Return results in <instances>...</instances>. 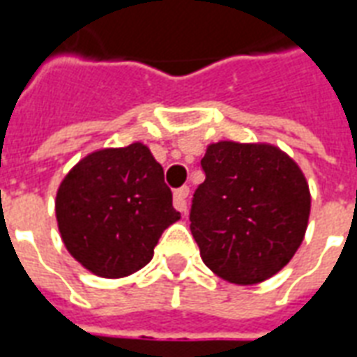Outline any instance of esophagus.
Here are the masks:
<instances>
[{
  "mask_svg": "<svg viewBox=\"0 0 357 357\" xmlns=\"http://www.w3.org/2000/svg\"><path fill=\"white\" fill-rule=\"evenodd\" d=\"M187 197H189V187L187 185L179 187V189H176V193H174V206L179 212H183V214L187 212Z\"/></svg>",
  "mask_w": 357,
  "mask_h": 357,
  "instance_id": "34e87169",
  "label": "esophagus"
}]
</instances>
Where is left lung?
Here are the masks:
<instances>
[{"label":"left lung","instance_id":"obj_1","mask_svg":"<svg viewBox=\"0 0 357 357\" xmlns=\"http://www.w3.org/2000/svg\"><path fill=\"white\" fill-rule=\"evenodd\" d=\"M204 181L191 204L202 262L237 284L266 281L304 239L310 189L298 164L273 145L220 141L201 160Z\"/></svg>","mask_w":357,"mask_h":357}]
</instances>
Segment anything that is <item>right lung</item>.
<instances>
[{
    "label": "right lung",
    "mask_w": 357,
    "mask_h": 357,
    "mask_svg": "<svg viewBox=\"0 0 357 357\" xmlns=\"http://www.w3.org/2000/svg\"><path fill=\"white\" fill-rule=\"evenodd\" d=\"M55 214L66 250L109 279L147 266L164 229L179 220L162 166L143 143L82 158L59 185Z\"/></svg>",
    "instance_id": "right-lung-1"
}]
</instances>
